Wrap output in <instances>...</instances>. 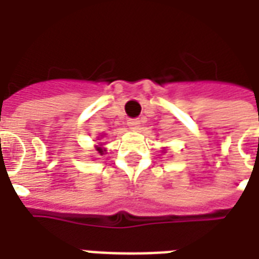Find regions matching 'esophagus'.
<instances>
[{
	"label": "esophagus",
	"mask_w": 259,
	"mask_h": 259,
	"mask_svg": "<svg viewBox=\"0 0 259 259\" xmlns=\"http://www.w3.org/2000/svg\"><path fill=\"white\" fill-rule=\"evenodd\" d=\"M140 123H141L140 118H130V119H127V125H129L132 129H137L138 126H140Z\"/></svg>",
	"instance_id": "obj_1"
}]
</instances>
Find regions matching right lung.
I'll return each instance as SVG.
<instances>
[{"label":"right lung","instance_id":"add662e5","mask_svg":"<svg viewBox=\"0 0 259 259\" xmlns=\"http://www.w3.org/2000/svg\"><path fill=\"white\" fill-rule=\"evenodd\" d=\"M97 150H98V152H99V153H103V149H102V148H97Z\"/></svg>","mask_w":259,"mask_h":259}]
</instances>
